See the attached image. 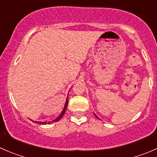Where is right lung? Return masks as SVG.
Masks as SVG:
<instances>
[{"mask_svg":"<svg viewBox=\"0 0 157 157\" xmlns=\"http://www.w3.org/2000/svg\"><path fill=\"white\" fill-rule=\"evenodd\" d=\"M67 97H68V96H67ZM67 104H68V98H67V100H66V102H65V105H64V109H63V111H62V112H61V115H59V116L58 117V118H56V119H55V120H53V121H49V122H46V121H45V122H39V121H34L35 123H37V124H50V123H53V122H56V121H59L60 119H61V118H62L63 117V115H64V113H65V112H66V109H67Z\"/></svg>","mask_w":157,"mask_h":157,"instance_id":"obj_1","label":"right lung"}]
</instances>
